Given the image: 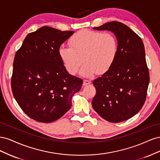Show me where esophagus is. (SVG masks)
Returning a JSON list of instances; mask_svg holds the SVG:
<instances>
[{
    "instance_id": "1",
    "label": "esophagus",
    "mask_w": 160,
    "mask_h": 160,
    "mask_svg": "<svg viewBox=\"0 0 160 160\" xmlns=\"http://www.w3.org/2000/svg\"><path fill=\"white\" fill-rule=\"evenodd\" d=\"M90 83H91V81H90L89 80H87V79H84V80H83V85L84 86L88 85H89V84H90Z\"/></svg>"
}]
</instances>
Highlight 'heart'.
Segmentation results:
<instances>
[{
  "instance_id": "1",
  "label": "heart",
  "mask_w": 160,
  "mask_h": 160,
  "mask_svg": "<svg viewBox=\"0 0 160 160\" xmlns=\"http://www.w3.org/2000/svg\"><path fill=\"white\" fill-rule=\"evenodd\" d=\"M69 43L70 47H60L59 53L71 75L77 73L83 61V77L104 74L111 68L118 52L117 38L109 32L81 30L71 37Z\"/></svg>"
}]
</instances>
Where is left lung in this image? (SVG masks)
Listing matches in <instances>:
<instances>
[{
  "label": "left lung",
  "instance_id": "obj_1",
  "mask_svg": "<svg viewBox=\"0 0 160 160\" xmlns=\"http://www.w3.org/2000/svg\"><path fill=\"white\" fill-rule=\"evenodd\" d=\"M93 29L113 32L118 52L111 68L93 84L94 110L111 123L123 122L138 113L146 101L149 72L142 38L124 24L113 21Z\"/></svg>",
  "mask_w": 160,
  "mask_h": 160
}]
</instances>
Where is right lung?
<instances>
[{"mask_svg":"<svg viewBox=\"0 0 160 160\" xmlns=\"http://www.w3.org/2000/svg\"><path fill=\"white\" fill-rule=\"evenodd\" d=\"M74 33L42 27L28 34L15 54L11 88L14 99L31 119L51 123L71 107L83 80L68 73L59 56L61 45Z\"/></svg>","mask_w":160,"mask_h":160,"instance_id":"obj_1","label":"right lung"}]
</instances>
